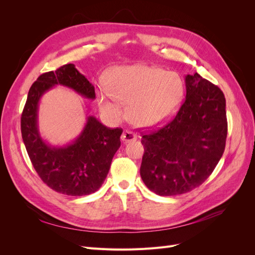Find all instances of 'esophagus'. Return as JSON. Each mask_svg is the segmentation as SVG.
Returning a JSON list of instances; mask_svg holds the SVG:
<instances>
[{"label":"esophagus","instance_id":"esophagus-1","mask_svg":"<svg viewBox=\"0 0 255 255\" xmlns=\"http://www.w3.org/2000/svg\"><path fill=\"white\" fill-rule=\"evenodd\" d=\"M121 140L126 143L129 141H134L136 140V135L133 132H130V130H125L121 135Z\"/></svg>","mask_w":255,"mask_h":255}]
</instances>
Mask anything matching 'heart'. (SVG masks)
I'll return each instance as SVG.
<instances>
[{
	"label": "heart",
	"instance_id": "b5f03b06",
	"mask_svg": "<svg viewBox=\"0 0 255 255\" xmlns=\"http://www.w3.org/2000/svg\"><path fill=\"white\" fill-rule=\"evenodd\" d=\"M100 105L115 119H120L123 102L128 103L129 121L139 128H153L165 122L179 110L184 83L175 72L155 66L136 64L116 67L109 84H98Z\"/></svg>",
	"mask_w": 255,
	"mask_h": 255
}]
</instances>
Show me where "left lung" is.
<instances>
[{"label": "left lung", "instance_id": "1", "mask_svg": "<svg viewBox=\"0 0 255 255\" xmlns=\"http://www.w3.org/2000/svg\"><path fill=\"white\" fill-rule=\"evenodd\" d=\"M185 85L186 98L175 117L141 139V179L158 196L182 195L200 186L225 152V95L198 73L185 76Z\"/></svg>", "mask_w": 255, "mask_h": 255}]
</instances>
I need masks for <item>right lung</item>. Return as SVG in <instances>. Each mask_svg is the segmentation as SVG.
<instances>
[{
    "mask_svg": "<svg viewBox=\"0 0 255 255\" xmlns=\"http://www.w3.org/2000/svg\"><path fill=\"white\" fill-rule=\"evenodd\" d=\"M56 85L73 89L82 97L96 99L95 87L73 64L41 74L29 88L21 116L22 139L40 179L59 194L86 196L102 186L115 153L120 148L122 128H110L89 116L81 134L65 145L45 142L38 128L41 97Z\"/></svg>",
    "mask_w": 255,
    "mask_h": 255,
    "instance_id": "right-lung-1",
    "label": "right lung"
}]
</instances>
